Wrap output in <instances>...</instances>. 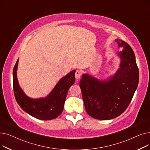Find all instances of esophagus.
Masks as SVG:
<instances>
[{
	"mask_svg": "<svg viewBox=\"0 0 150 150\" xmlns=\"http://www.w3.org/2000/svg\"><path fill=\"white\" fill-rule=\"evenodd\" d=\"M81 73L80 71L77 70L76 72H75V78H76V80H79L80 78V77H81Z\"/></svg>",
	"mask_w": 150,
	"mask_h": 150,
	"instance_id": "1",
	"label": "esophagus"
}]
</instances>
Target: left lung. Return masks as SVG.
<instances>
[{
    "label": "left lung",
    "mask_w": 150,
    "mask_h": 150,
    "mask_svg": "<svg viewBox=\"0 0 150 150\" xmlns=\"http://www.w3.org/2000/svg\"><path fill=\"white\" fill-rule=\"evenodd\" d=\"M122 50L119 68L108 80H101L88 74L80 81L87 113L98 120H110L121 115L128 108L137 88L139 72L134 53L130 45L115 39Z\"/></svg>",
    "instance_id": "8db88e82"
}]
</instances>
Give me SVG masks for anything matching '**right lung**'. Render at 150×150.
Instances as JSON below:
<instances>
[{
	"mask_svg": "<svg viewBox=\"0 0 150 150\" xmlns=\"http://www.w3.org/2000/svg\"><path fill=\"white\" fill-rule=\"evenodd\" d=\"M18 61L13 72V90L18 105L25 112L39 120H49L58 117L64 109L69 89L75 81V70L71 71L58 81L51 92L44 98H31L21 88L17 78Z\"/></svg>",
	"mask_w": 150,
	"mask_h": 150,
	"instance_id": "right-lung-1",
	"label": "right lung"
}]
</instances>
